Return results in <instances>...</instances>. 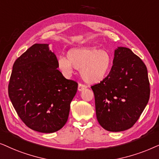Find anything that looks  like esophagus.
I'll use <instances>...</instances> for the list:
<instances>
[{"instance_id": "obj_1", "label": "esophagus", "mask_w": 159, "mask_h": 159, "mask_svg": "<svg viewBox=\"0 0 159 159\" xmlns=\"http://www.w3.org/2000/svg\"><path fill=\"white\" fill-rule=\"evenodd\" d=\"M86 85H84V84H78V90L79 91V92H82V91H84V89H86Z\"/></svg>"}]
</instances>
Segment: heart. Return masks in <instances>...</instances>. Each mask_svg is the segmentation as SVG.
Segmentation results:
<instances>
[{
    "mask_svg": "<svg viewBox=\"0 0 159 159\" xmlns=\"http://www.w3.org/2000/svg\"><path fill=\"white\" fill-rule=\"evenodd\" d=\"M67 59H58V67L65 75H71L74 68L80 70L83 80L89 84H99L108 75L112 57L104 49L94 47H75L67 52Z\"/></svg>",
    "mask_w": 159,
    "mask_h": 159,
    "instance_id": "heart-1",
    "label": "heart"
}]
</instances>
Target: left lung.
I'll return each instance as SVG.
<instances>
[{
    "label": "left lung",
    "instance_id": "1",
    "mask_svg": "<svg viewBox=\"0 0 159 159\" xmlns=\"http://www.w3.org/2000/svg\"><path fill=\"white\" fill-rule=\"evenodd\" d=\"M97 118L109 132L129 129L138 120L148 102V70L129 48L114 51L113 66L106 78L92 86Z\"/></svg>",
    "mask_w": 159,
    "mask_h": 159
}]
</instances>
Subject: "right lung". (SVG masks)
<instances>
[{
	"mask_svg": "<svg viewBox=\"0 0 159 159\" xmlns=\"http://www.w3.org/2000/svg\"><path fill=\"white\" fill-rule=\"evenodd\" d=\"M49 44L35 43L14 62L8 96L18 116L31 129L53 133L66 124L78 84L59 70Z\"/></svg>",
	"mask_w": 159,
	"mask_h": 159,
	"instance_id": "obj_1",
	"label": "right lung"
}]
</instances>
